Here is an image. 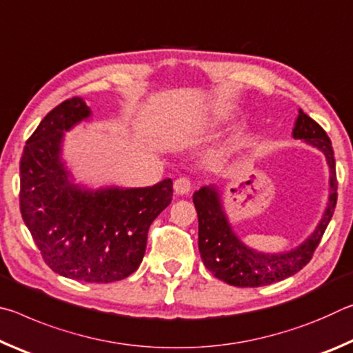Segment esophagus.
<instances>
[{
  "instance_id": "1",
  "label": "esophagus",
  "mask_w": 353,
  "mask_h": 353,
  "mask_svg": "<svg viewBox=\"0 0 353 353\" xmlns=\"http://www.w3.org/2000/svg\"><path fill=\"white\" fill-rule=\"evenodd\" d=\"M191 188H193V183H191V181H190L188 177H179V179H176V182H174L176 194H179V196L190 194Z\"/></svg>"
}]
</instances>
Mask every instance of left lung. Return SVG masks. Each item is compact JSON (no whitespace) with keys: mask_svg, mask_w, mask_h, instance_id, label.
Listing matches in <instances>:
<instances>
[{"mask_svg":"<svg viewBox=\"0 0 353 353\" xmlns=\"http://www.w3.org/2000/svg\"><path fill=\"white\" fill-rule=\"evenodd\" d=\"M292 137L319 149L325 155L328 170H330V196H328L325 212L313 234L297 248L280 254H265L250 249L232 229L216 187L208 185L194 191L193 202L199 221L201 259L207 270L225 283L241 286V288H246V286L255 288V286L271 285L294 276L312 260L314 249L318 248L330 223L338 198L332 141L325 130L302 110H299Z\"/></svg>","mask_w":353,"mask_h":353,"instance_id":"8db88e82","label":"left lung"}]
</instances>
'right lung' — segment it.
I'll return each mask as SVG.
<instances>
[{
  "label": "right lung",
  "mask_w": 353,
  "mask_h": 353,
  "mask_svg": "<svg viewBox=\"0 0 353 353\" xmlns=\"http://www.w3.org/2000/svg\"><path fill=\"white\" fill-rule=\"evenodd\" d=\"M92 110L79 97L41 119L20 160V210L41 256L63 277L110 283L139 270L152 221L172 201V181L90 190L62 162L67 130Z\"/></svg>",
  "instance_id": "1"
}]
</instances>
